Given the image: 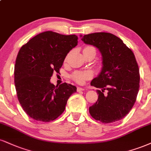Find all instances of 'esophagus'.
<instances>
[{
    "label": "esophagus",
    "mask_w": 151,
    "mask_h": 151,
    "mask_svg": "<svg viewBox=\"0 0 151 151\" xmlns=\"http://www.w3.org/2000/svg\"><path fill=\"white\" fill-rule=\"evenodd\" d=\"M77 92H81V91H84V88H81V87H77Z\"/></svg>",
    "instance_id": "1"
}]
</instances>
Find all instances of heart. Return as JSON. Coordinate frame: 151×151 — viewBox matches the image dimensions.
Listing matches in <instances>:
<instances>
[{"instance_id":"1","label":"heart","mask_w":151,"mask_h":151,"mask_svg":"<svg viewBox=\"0 0 151 151\" xmlns=\"http://www.w3.org/2000/svg\"><path fill=\"white\" fill-rule=\"evenodd\" d=\"M92 48V47H86L85 48ZM67 59H68V57L65 58V62L67 61ZM92 76H93V72L90 70L77 71L72 74L71 77L76 83H79V84H83L85 81L90 79L92 77Z\"/></svg>"}]
</instances>
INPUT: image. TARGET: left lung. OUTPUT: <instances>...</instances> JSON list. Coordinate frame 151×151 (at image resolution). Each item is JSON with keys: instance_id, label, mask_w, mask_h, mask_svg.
<instances>
[{"instance_id": "8db88e82", "label": "left lung", "mask_w": 151, "mask_h": 151, "mask_svg": "<svg viewBox=\"0 0 151 151\" xmlns=\"http://www.w3.org/2000/svg\"><path fill=\"white\" fill-rule=\"evenodd\" d=\"M81 40L93 45L101 52L103 68L91 85L97 90L99 99L89 107V113L96 120L112 123L123 119L129 112L139 90L140 74L134 52L117 36L99 32L86 34ZM108 93L104 96V91Z\"/></svg>"}]
</instances>
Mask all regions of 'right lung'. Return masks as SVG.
<instances>
[{"instance_id":"add662e5","label":"right lung","mask_w":151,"mask_h":151,"mask_svg":"<svg viewBox=\"0 0 151 151\" xmlns=\"http://www.w3.org/2000/svg\"><path fill=\"white\" fill-rule=\"evenodd\" d=\"M76 35L48 31L31 39L21 47L14 65V86L18 101L31 118L48 122L64 112L77 87L50 83L53 72L59 73L65 58L77 45Z\"/></svg>"}]
</instances>
